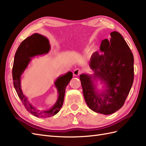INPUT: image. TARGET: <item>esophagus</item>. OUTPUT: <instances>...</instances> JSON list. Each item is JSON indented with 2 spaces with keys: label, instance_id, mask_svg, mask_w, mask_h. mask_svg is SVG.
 <instances>
[{
  "label": "esophagus",
  "instance_id": "1",
  "mask_svg": "<svg viewBox=\"0 0 146 146\" xmlns=\"http://www.w3.org/2000/svg\"><path fill=\"white\" fill-rule=\"evenodd\" d=\"M82 73V70L80 69H76L73 72V75L74 76H80Z\"/></svg>",
  "mask_w": 146,
  "mask_h": 146
}]
</instances>
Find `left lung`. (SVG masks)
Returning <instances> with one entry per match:
<instances>
[{
  "mask_svg": "<svg viewBox=\"0 0 146 146\" xmlns=\"http://www.w3.org/2000/svg\"><path fill=\"white\" fill-rule=\"evenodd\" d=\"M110 39L102 41L99 54L92 55L90 68L92 74H82L80 79L85 102L92 111L108 115L124 104L133 85L134 58L130 48L117 32ZM102 85L99 88L98 82Z\"/></svg>",
  "mask_w": 146,
  "mask_h": 146,
  "instance_id": "8db88e82",
  "label": "left lung"
}]
</instances>
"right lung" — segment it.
I'll return each mask as SVG.
<instances>
[{
  "instance_id": "1",
  "label": "right lung",
  "mask_w": 146,
  "mask_h": 146,
  "mask_svg": "<svg viewBox=\"0 0 146 146\" xmlns=\"http://www.w3.org/2000/svg\"><path fill=\"white\" fill-rule=\"evenodd\" d=\"M50 49L48 39L39 33H34L21 43L15 55L13 67V85L17 95L27 111L38 117H48L58 113L64 102L66 88L72 78V73L69 71L57 77L54 85L58 92V98L49 109H38L31 104L21 88V76L27 69L32 58L47 54Z\"/></svg>"
}]
</instances>
